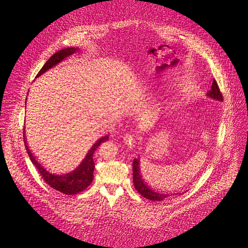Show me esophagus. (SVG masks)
Wrapping results in <instances>:
<instances>
[{
	"label": "esophagus",
	"instance_id": "obj_1",
	"mask_svg": "<svg viewBox=\"0 0 248 248\" xmlns=\"http://www.w3.org/2000/svg\"><path fill=\"white\" fill-rule=\"evenodd\" d=\"M124 144L128 147V148H134L135 145H136V140H135V138L129 135V134H125L124 137Z\"/></svg>",
	"mask_w": 248,
	"mask_h": 248
}]
</instances>
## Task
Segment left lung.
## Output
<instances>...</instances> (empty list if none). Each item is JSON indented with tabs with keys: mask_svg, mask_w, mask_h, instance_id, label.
Here are the masks:
<instances>
[{
	"mask_svg": "<svg viewBox=\"0 0 248 248\" xmlns=\"http://www.w3.org/2000/svg\"><path fill=\"white\" fill-rule=\"evenodd\" d=\"M207 96H209V97L219 100V101L223 100L222 93H220V89H219L218 84L215 79L213 80L211 89L207 93ZM140 171V159H135L133 162V181H134V185H135L136 190L141 195L142 197H145L152 201H163L169 197L168 194L155 192V190H153V188H151L144 181V179H142ZM177 195H182V194L177 193Z\"/></svg>",
	"mask_w": 248,
	"mask_h": 248,
	"instance_id": "obj_1",
	"label": "left lung"
}]
</instances>
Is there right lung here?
Masks as SVG:
<instances>
[{
	"instance_id": "add662e5",
	"label": "right lung",
	"mask_w": 248,
	"mask_h": 248,
	"mask_svg": "<svg viewBox=\"0 0 248 248\" xmlns=\"http://www.w3.org/2000/svg\"><path fill=\"white\" fill-rule=\"evenodd\" d=\"M78 50H79V48L68 47V48H64V49L56 52L55 54H53L49 58V60H47V62L44 64V66L41 68V70L38 72L36 77L42 75L44 72H46L50 68L54 67L55 65L60 63L62 60H64L69 55L75 53V52ZM23 137H24L25 148L29 155V158H30L31 162L33 163V165H35V167L37 168V170L39 171V173H40V175L42 176L44 181L50 187H52L53 189L63 193V194H66V195H74V194L80 193L91 184V182H93V171H94L93 154H94L95 150L99 147L101 142H104L108 140V135L104 136V137L100 138L99 140H97L95 144L91 147V149L86 154L83 161L80 163L79 166L75 169V170H73L67 174L57 175L54 173H50L49 171L46 170L45 168H43L40 165V163L37 162L33 154L29 150V148L27 146V142H26L25 129L23 133Z\"/></svg>"
}]
</instances>
